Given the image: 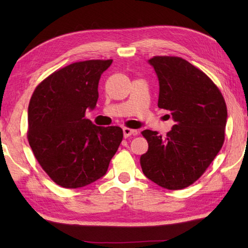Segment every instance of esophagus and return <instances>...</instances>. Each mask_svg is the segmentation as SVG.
Wrapping results in <instances>:
<instances>
[{"label":"esophagus","instance_id":"1","mask_svg":"<svg viewBox=\"0 0 248 248\" xmlns=\"http://www.w3.org/2000/svg\"><path fill=\"white\" fill-rule=\"evenodd\" d=\"M123 131H124V138H129V136H132V135L138 134V131L132 130V129H129V128H124Z\"/></svg>","mask_w":248,"mask_h":248}]
</instances>
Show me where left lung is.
<instances>
[{
	"mask_svg": "<svg viewBox=\"0 0 248 248\" xmlns=\"http://www.w3.org/2000/svg\"><path fill=\"white\" fill-rule=\"evenodd\" d=\"M148 62L159 80L157 107L170 110L176 124L165 138L141 132L149 147L140 166L157 186L181 189L202 175L222 148L227 108L217 85L186 60L155 56Z\"/></svg>",
	"mask_w": 248,
	"mask_h": 248,
	"instance_id": "1",
	"label": "left lung"
}]
</instances>
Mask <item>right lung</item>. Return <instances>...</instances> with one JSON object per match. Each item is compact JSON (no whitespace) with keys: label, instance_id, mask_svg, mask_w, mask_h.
Returning <instances> with one entry per match:
<instances>
[{"label":"right lung","instance_id":"obj_1","mask_svg":"<svg viewBox=\"0 0 248 248\" xmlns=\"http://www.w3.org/2000/svg\"><path fill=\"white\" fill-rule=\"evenodd\" d=\"M108 61L68 65L41 82L31 98L28 139L43 170L67 188L102 178L124 133L119 127H98L85 118L96 108L98 85Z\"/></svg>","mask_w":248,"mask_h":248}]
</instances>
